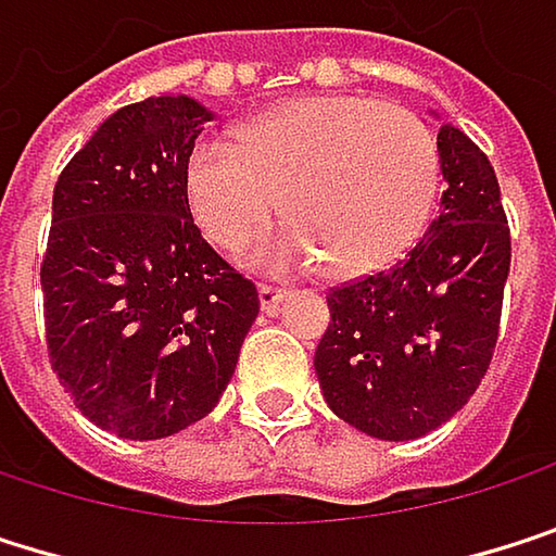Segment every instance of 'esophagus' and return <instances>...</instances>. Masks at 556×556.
Returning <instances> with one entry per match:
<instances>
[{
  "instance_id": "esophagus-1",
  "label": "esophagus",
  "mask_w": 556,
  "mask_h": 556,
  "mask_svg": "<svg viewBox=\"0 0 556 556\" xmlns=\"http://www.w3.org/2000/svg\"><path fill=\"white\" fill-rule=\"evenodd\" d=\"M285 298H288V291H281L275 285H258V304H262L265 314H278V307H281Z\"/></svg>"
}]
</instances>
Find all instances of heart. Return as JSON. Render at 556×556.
<instances>
[{"mask_svg":"<svg viewBox=\"0 0 556 556\" xmlns=\"http://www.w3.org/2000/svg\"><path fill=\"white\" fill-rule=\"evenodd\" d=\"M440 180L430 129L412 110L366 97H307L236 129V148L200 139L184 157L190 219L219 252L242 249L275 213L281 232L255 249L271 271L324 262L356 278L399 258L427 226Z\"/></svg>","mask_w":556,"mask_h":556,"instance_id":"heart-1","label":"heart"}]
</instances>
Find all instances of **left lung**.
Masks as SVG:
<instances>
[{
	"instance_id": "left-lung-1",
	"label": "left lung",
	"mask_w": 556,
	"mask_h": 556,
	"mask_svg": "<svg viewBox=\"0 0 556 556\" xmlns=\"http://www.w3.org/2000/svg\"><path fill=\"white\" fill-rule=\"evenodd\" d=\"M446 190L424 239L389 271L327 294L314 369L330 412L379 440H415L482 382L502 317L511 239L489 157L437 129Z\"/></svg>"
}]
</instances>
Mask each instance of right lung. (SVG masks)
<instances>
[{
	"label": "right lung",
	"mask_w": 556,
	"mask_h": 556,
	"mask_svg": "<svg viewBox=\"0 0 556 556\" xmlns=\"http://www.w3.org/2000/svg\"><path fill=\"white\" fill-rule=\"evenodd\" d=\"M210 119L184 93L123 106L54 184L48 356L80 415L126 440L210 415L258 317L255 285L206 245L180 193Z\"/></svg>",
	"instance_id": "add662e5"
}]
</instances>
